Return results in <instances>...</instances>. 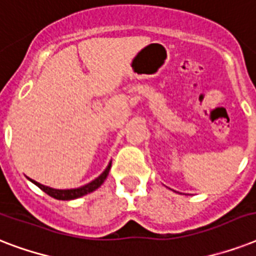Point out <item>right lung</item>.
I'll return each instance as SVG.
<instances>
[{
	"label": "right lung",
	"instance_id": "add662e5",
	"mask_svg": "<svg viewBox=\"0 0 256 256\" xmlns=\"http://www.w3.org/2000/svg\"><path fill=\"white\" fill-rule=\"evenodd\" d=\"M110 168H112V162L108 164L106 170H104V172L98 176V178H96L90 183L85 184V186L78 187V188H70V190H58V188H52V187L44 186V184H41V183L36 182V180H33V179H30V178L29 179L34 183V184H36V186L40 187L42 191H45L46 194L50 195V196H53V198L56 199H60V200H72V199H77L80 198V196H84V195L96 190V188H98V187L104 182V179H106V176L108 175Z\"/></svg>",
	"mask_w": 256,
	"mask_h": 256
}]
</instances>
